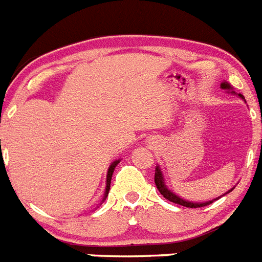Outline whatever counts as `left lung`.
<instances>
[{
    "mask_svg": "<svg viewBox=\"0 0 262 262\" xmlns=\"http://www.w3.org/2000/svg\"><path fill=\"white\" fill-rule=\"evenodd\" d=\"M221 88L223 90H227V93H231V94H235V96L240 97V98L243 99V101H245L244 96L243 94H237L233 92V88L231 86L227 81H223L221 84ZM155 184H156L157 189H159V191L161 193V195H164V198H166L168 201H170V202L173 203H177V205H181V206H185V207H190V209H195V207H203V206H207L210 205V203H212L214 201L219 200V198H222L223 195H226V194H228L230 191L233 190V186L231 190H228L227 193H224L223 195L217 196V198H215V200L212 201H206V202H193V201H187V200H184V198H181V196H178L177 194L174 193V191H172L170 189H169L168 186H166L165 184V180H164V174L163 172H161V168H160V165L156 166V170H155Z\"/></svg>",
    "mask_w": 262,
    "mask_h": 262,
    "instance_id": "1",
    "label": "left lung"
}]
</instances>
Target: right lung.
Wrapping results in <instances>:
<instances>
[{"mask_svg": "<svg viewBox=\"0 0 262 262\" xmlns=\"http://www.w3.org/2000/svg\"><path fill=\"white\" fill-rule=\"evenodd\" d=\"M120 163V159L115 160V161H113V163L110 164V166H108L107 169V176H106V187H105V194H103V198H102V202L106 200V196H107L108 194V190H110V184H111V177H113V173H114V169L115 166L118 165V164Z\"/></svg>", "mask_w": 262, "mask_h": 262, "instance_id": "right-lung-1", "label": "right lung"}]
</instances>
